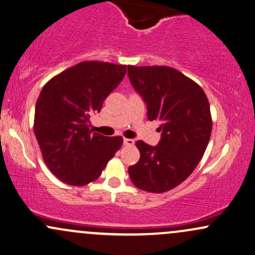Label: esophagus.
<instances>
[{"instance_id": "obj_1", "label": "esophagus", "mask_w": 255, "mask_h": 255, "mask_svg": "<svg viewBox=\"0 0 255 255\" xmlns=\"http://www.w3.org/2000/svg\"><path fill=\"white\" fill-rule=\"evenodd\" d=\"M124 144L125 145H133L134 140L132 138H124Z\"/></svg>"}]
</instances>
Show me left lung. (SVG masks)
I'll return each mask as SVG.
<instances>
[{"instance_id": "8db88e82", "label": "left lung", "mask_w": 255, "mask_h": 255, "mask_svg": "<svg viewBox=\"0 0 255 255\" xmlns=\"http://www.w3.org/2000/svg\"><path fill=\"white\" fill-rule=\"evenodd\" d=\"M132 87L146 104L149 121H160L157 145L137 140L139 161L128 167L136 187L162 193L185 181L204 155L212 121L204 91L170 67H128Z\"/></svg>"}]
</instances>
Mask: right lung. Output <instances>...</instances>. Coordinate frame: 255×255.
Masks as SVG:
<instances>
[{
  "label": "right lung",
  "instance_id": "obj_1",
  "mask_svg": "<svg viewBox=\"0 0 255 255\" xmlns=\"http://www.w3.org/2000/svg\"><path fill=\"white\" fill-rule=\"evenodd\" d=\"M125 74L127 65L81 62L41 89L35 104V138L46 166L65 184L85 186L97 180L122 146L121 136L92 133L88 123Z\"/></svg>",
  "mask_w": 255,
  "mask_h": 255
}]
</instances>
